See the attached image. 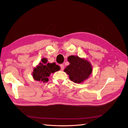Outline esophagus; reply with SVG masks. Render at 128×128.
Listing matches in <instances>:
<instances>
[{"mask_svg":"<svg viewBox=\"0 0 128 128\" xmlns=\"http://www.w3.org/2000/svg\"><path fill=\"white\" fill-rule=\"evenodd\" d=\"M60 69L61 70H63L64 69V65L63 64H60Z\"/></svg>","mask_w":128,"mask_h":128,"instance_id":"obj_1","label":"esophagus"}]
</instances>
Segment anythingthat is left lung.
<instances>
[{"mask_svg": "<svg viewBox=\"0 0 128 128\" xmlns=\"http://www.w3.org/2000/svg\"><path fill=\"white\" fill-rule=\"evenodd\" d=\"M70 64L64 69L69 76L71 81L81 84L89 78L92 72V66L90 62L78 56H70L68 58Z\"/></svg>", "mask_w": 128, "mask_h": 128, "instance_id": "obj_1", "label": "left lung"}]
</instances>
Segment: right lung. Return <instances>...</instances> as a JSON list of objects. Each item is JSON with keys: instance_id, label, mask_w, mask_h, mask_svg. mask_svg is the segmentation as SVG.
<instances>
[{"instance_id": "add662e5", "label": "right lung", "mask_w": 128, "mask_h": 128, "mask_svg": "<svg viewBox=\"0 0 128 128\" xmlns=\"http://www.w3.org/2000/svg\"><path fill=\"white\" fill-rule=\"evenodd\" d=\"M42 63H40L38 66L35 68L32 72L33 78L38 81L46 82L48 81V77L50 74L54 73L60 70V66L56 65L55 63H47V59L42 58Z\"/></svg>"}]
</instances>
